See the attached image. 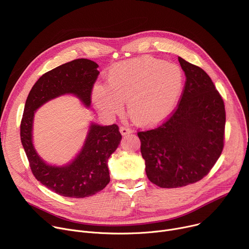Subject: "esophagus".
Segmentation results:
<instances>
[{
  "label": "esophagus",
  "mask_w": 249,
  "mask_h": 249,
  "mask_svg": "<svg viewBox=\"0 0 249 249\" xmlns=\"http://www.w3.org/2000/svg\"><path fill=\"white\" fill-rule=\"evenodd\" d=\"M120 132L122 135H128V134H131L132 133V130L128 127H125V126H121L120 127Z\"/></svg>",
  "instance_id": "1"
}]
</instances>
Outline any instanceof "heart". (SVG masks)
<instances>
[{"mask_svg": "<svg viewBox=\"0 0 249 249\" xmlns=\"http://www.w3.org/2000/svg\"><path fill=\"white\" fill-rule=\"evenodd\" d=\"M184 75L175 64L141 57L116 64L106 87L96 86L92 99L106 114L122 111L128 100L131 119L140 126H154L169 116L183 89Z\"/></svg>", "mask_w": 249, "mask_h": 249, "instance_id": "b5f03b06", "label": "heart"}]
</instances>
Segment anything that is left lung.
Masks as SVG:
<instances>
[{
  "label": "left lung",
  "instance_id": "8db88e82",
  "mask_svg": "<svg viewBox=\"0 0 249 249\" xmlns=\"http://www.w3.org/2000/svg\"><path fill=\"white\" fill-rule=\"evenodd\" d=\"M178 61L186 81L176 108L157 128L137 133L148 178L161 188L201 180L225 144L222 95L203 69L180 57Z\"/></svg>",
  "mask_w": 249,
  "mask_h": 249
}]
</instances>
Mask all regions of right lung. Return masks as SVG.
Returning a JSON list of instances; mask_svg holds the SVG:
<instances>
[{
    "label": "right lung",
    "instance_id": "1",
    "mask_svg": "<svg viewBox=\"0 0 249 249\" xmlns=\"http://www.w3.org/2000/svg\"><path fill=\"white\" fill-rule=\"evenodd\" d=\"M98 65L88 59L63 64L42 75L32 87L25 101L20 122V140L30 169L40 183L51 191L70 198H85L101 191L110 181L107 160L117 149L122 138L116 124H91L86 144L77 158L66 166L46 164L35 152L32 121L35 109L48 100L73 93L88 106L99 75Z\"/></svg>",
    "mask_w": 249,
    "mask_h": 249
}]
</instances>
